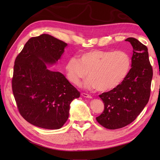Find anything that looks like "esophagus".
Instances as JSON below:
<instances>
[{"mask_svg": "<svg viewBox=\"0 0 160 160\" xmlns=\"http://www.w3.org/2000/svg\"><path fill=\"white\" fill-rule=\"evenodd\" d=\"M81 96H82V97H84V98H92V97H91L90 95H89V94H87V93H81Z\"/></svg>", "mask_w": 160, "mask_h": 160, "instance_id": "34e87169", "label": "esophagus"}]
</instances>
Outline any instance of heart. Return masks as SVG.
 Instances as JSON below:
<instances>
[{
	"mask_svg": "<svg viewBox=\"0 0 160 160\" xmlns=\"http://www.w3.org/2000/svg\"><path fill=\"white\" fill-rule=\"evenodd\" d=\"M131 67V56L124 51L93 50L81 54L79 60L71 58L64 69L67 79L75 85H79L88 75L84 87L108 91L123 82Z\"/></svg>",
	"mask_w": 160,
	"mask_h": 160,
	"instance_id": "obj_1",
	"label": "heart"
}]
</instances>
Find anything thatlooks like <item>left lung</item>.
Segmentation results:
<instances>
[{
  "instance_id": "1",
  "label": "left lung",
  "mask_w": 160,
  "mask_h": 160,
  "mask_svg": "<svg viewBox=\"0 0 160 160\" xmlns=\"http://www.w3.org/2000/svg\"><path fill=\"white\" fill-rule=\"evenodd\" d=\"M125 40L133 48L131 69L120 85L99 96L104 104V110L96 120L108 129L120 128L133 122L150 97L152 69L147 47L136 38Z\"/></svg>"
}]
</instances>
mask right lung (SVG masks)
Instances as JSON below:
<instances>
[{"label":"right lung","mask_w":160,"mask_h":160,"mask_svg":"<svg viewBox=\"0 0 160 160\" xmlns=\"http://www.w3.org/2000/svg\"><path fill=\"white\" fill-rule=\"evenodd\" d=\"M67 46L44 33L30 38L16 58L13 96L20 115L36 127L60 128L69 118L71 102L80 97L62 73L47 67L58 62Z\"/></svg>","instance_id":"obj_1"}]
</instances>
